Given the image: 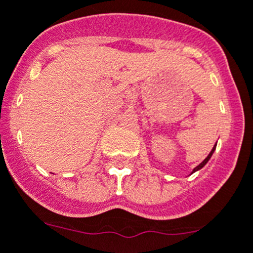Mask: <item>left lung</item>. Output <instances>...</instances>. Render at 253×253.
Instances as JSON below:
<instances>
[{"label": "left lung", "instance_id": "8db88e82", "mask_svg": "<svg viewBox=\"0 0 253 253\" xmlns=\"http://www.w3.org/2000/svg\"><path fill=\"white\" fill-rule=\"evenodd\" d=\"M214 150H216V145H214V147H213V148H212V150H211V153H210V154H208V155H207V158H206V159H205V161H203V162H202V163H201V164H198V166H197V167H196V168H194V169H193V170H192V173H191V174H193V173H194V172H197V170H199V169H202V168H203V167H205V166H206V164H207V163H208V161H210V159H211V157H212V155H213V153H214Z\"/></svg>", "mask_w": 253, "mask_h": 253}]
</instances>
